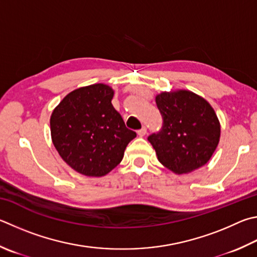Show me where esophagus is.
I'll return each mask as SVG.
<instances>
[{
    "label": "esophagus",
    "instance_id": "obj_1",
    "mask_svg": "<svg viewBox=\"0 0 257 257\" xmlns=\"http://www.w3.org/2000/svg\"><path fill=\"white\" fill-rule=\"evenodd\" d=\"M137 134H138V136H141V137H144L145 135L147 134V129H146V127H143L142 129H139L138 132H137Z\"/></svg>",
    "mask_w": 257,
    "mask_h": 257
}]
</instances>
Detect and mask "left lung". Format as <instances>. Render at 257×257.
Wrapping results in <instances>:
<instances>
[{
	"mask_svg": "<svg viewBox=\"0 0 257 257\" xmlns=\"http://www.w3.org/2000/svg\"><path fill=\"white\" fill-rule=\"evenodd\" d=\"M156 104L163 127L148 141L158 161L175 174L206 165L220 139V122L209 102L191 91L177 90L157 94Z\"/></svg>",
	"mask_w": 257,
	"mask_h": 257,
	"instance_id": "left-lung-1",
	"label": "left lung"
}]
</instances>
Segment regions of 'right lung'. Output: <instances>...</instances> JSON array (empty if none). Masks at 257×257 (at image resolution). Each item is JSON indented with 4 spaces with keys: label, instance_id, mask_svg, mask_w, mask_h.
Instances as JSON below:
<instances>
[{
    "label": "right lung",
    "instance_id": "right-lung-1",
    "mask_svg": "<svg viewBox=\"0 0 257 257\" xmlns=\"http://www.w3.org/2000/svg\"><path fill=\"white\" fill-rule=\"evenodd\" d=\"M105 84L83 86L64 97L50 115L51 141L60 157L77 173L100 177L122 161L137 136L125 127Z\"/></svg>",
    "mask_w": 257,
    "mask_h": 257
}]
</instances>
